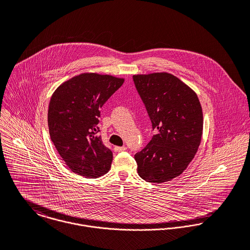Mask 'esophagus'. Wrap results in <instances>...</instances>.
I'll return each mask as SVG.
<instances>
[{
    "mask_svg": "<svg viewBox=\"0 0 250 250\" xmlns=\"http://www.w3.org/2000/svg\"><path fill=\"white\" fill-rule=\"evenodd\" d=\"M127 150V147L126 146H122V147H120V146H115L114 147V151L115 152H123V151H126Z\"/></svg>",
    "mask_w": 250,
    "mask_h": 250,
    "instance_id": "34e87169",
    "label": "esophagus"
}]
</instances>
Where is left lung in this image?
I'll return each instance as SVG.
<instances>
[{
    "mask_svg": "<svg viewBox=\"0 0 250 250\" xmlns=\"http://www.w3.org/2000/svg\"><path fill=\"white\" fill-rule=\"evenodd\" d=\"M153 130L150 143L135 155L139 175L149 183L176 178L194 158L203 133V112L196 93L167 73L134 75Z\"/></svg>",
    "mask_w": 250,
    "mask_h": 250,
    "instance_id": "left-lung-1",
    "label": "left lung"
}]
</instances>
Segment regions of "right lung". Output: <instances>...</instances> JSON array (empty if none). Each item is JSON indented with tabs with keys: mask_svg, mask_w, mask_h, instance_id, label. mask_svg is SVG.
<instances>
[{
	"mask_svg": "<svg viewBox=\"0 0 250 250\" xmlns=\"http://www.w3.org/2000/svg\"><path fill=\"white\" fill-rule=\"evenodd\" d=\"M124 79L82 73L62 83L48 108L51 140L59 154L78 175L98 178L109 170L112 152L98 136L100 108L123 84Z\"/></svg>",
	"mask_w": 250,
	"mask_h": 250,
	"instance_id": "1",
	"label": "right lung"
}]
</instances>
